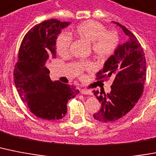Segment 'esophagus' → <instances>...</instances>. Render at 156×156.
I'll use <instances>...</instances> for the list:
<instances>
[{"label": "esophagus", "instance_id": "1", "mask_svg": "<svg viewBox=\"0 0 156 156\" xmlns=\"http://www.w3.org/2000/svg\"><path fill=\"white\" fill-rule=\"evenodd\" d=\"M81 93L82 94H92V92L89 90H87V89H82L81 90Z\"/></svg>", "mask_w": 156, "mask_h": 156}]
</instances>
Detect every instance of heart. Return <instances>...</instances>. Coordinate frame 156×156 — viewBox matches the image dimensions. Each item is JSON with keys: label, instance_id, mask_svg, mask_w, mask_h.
<instances>
[{"label": "heart", "instance_id": "1", "mask_svg": "<svg viewBox=\"0 0 156 156\" xmlns=\"http://www.w3.org/2000/svg\"><path fill=\"white\" fill-rule=\"evenodd\" d=\"M76 36L91 44L94 55L98 58H107L113 54L118 44L117 34L113 31H106L102 24L94 21H87L81 23L74 31ZM71 38L69 35L60 34L56 39V49L62 56L69 51ZM81 68H90L89 63H80Z\"/></svg>", "mask_w": 156, "mask_h": 156}]
</instances>
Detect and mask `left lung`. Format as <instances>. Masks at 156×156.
I'll return each instance as SVG.
<instances>
[{"instance_id": "left-lung-1", "label": "left lung", "mask_w": 156, "mask_h": 156, "mask_svg": "<svg viewBox=\"0 0 156 156\" xmlns=\"http://www.w3.org/2000/svg\"><path fill=\"white\" fill-rule=\"evenodd\" d=\"M112 22L122 29L127 40L118 45L114 55L97 74V79H113L110 93L93 91L101 102V109L93 116L94 119L105 122L119 119L135 107L144 92L147 74L146 59L140 43L125 26Z\"/></svg>"}]
</instances>
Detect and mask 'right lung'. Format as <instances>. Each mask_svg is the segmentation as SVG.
I'll return each instance as SVG.
<instances>
[{"label": "right lung", "mask_w": 156, "mask_h": 156, "mask_svg": "<svg viewBox=\"0 0 156 156\" xmlns=\"http://www.w3.org/2000/svg\"><path fill=\"white\" fill-rule=\"evenodd\" d=\"M70 24L56 19L34 26L24 37L13 70L14 83L21 100L37 117L56 120L65 117L67 102L79 90L59 81L52 82L45 66L56 58V39Z\"/></svg>", "instance_id": "right-lung-1"}]
</instances>
